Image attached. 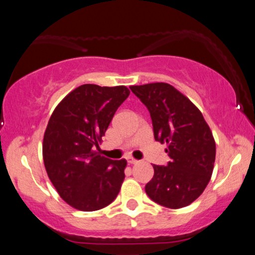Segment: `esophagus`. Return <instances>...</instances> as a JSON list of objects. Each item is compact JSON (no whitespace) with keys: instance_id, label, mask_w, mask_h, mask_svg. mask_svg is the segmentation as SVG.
Here are the masks:
<instances>
[{"instance_id":"34e87169","label":"esophagus","mask_w":255,"mask_h":255,"mask_svg":"<svg viewBox=\"0 0 255 255\" xmlns=\"http://www.w3.org/2000/svg\"><path fill=\"white\" fill-rule=\"evenodd\" d=\"M126 160H127L128 164H137L138 163L137 159H134L132 157H129V156L126 157Z\"/></svg>"}]
</instances>
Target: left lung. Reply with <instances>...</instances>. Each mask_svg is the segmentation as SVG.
<instances>
[{
    "mask_svg": "<svg viewBox=\"0 0 255 255\" xmlns=\"http://www.w3.org/2000/svg\"><path fill=\"white\" fill-rule=\"evenodd\" d=\"M151 117L156 141L166 143V166L153 164L145 193L160 206L178 209L202 194L214 170L216 144L200 110L167 83L130 87Z\"/></svg>",
    "mask_w": 255,
    "mask_h": 255,
    "instance_id": "obj_1",
    "label": "left lung"
}]
</instances>
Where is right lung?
Segmentation results:
<instances>
[{
	"label": "right lung",
	"mask_w": 255,
	"mask_h": 255,
	"mask_svg": "<svg viewBox=\"0 0 255 255\" xmlns=\"http://www.w3.org/2000/svg\"><path fill=\"white\" fill-rule=\"evenodd\" d=\"M129 93L124 85H81L48 121L42 143L46 171L61 198L78 210H99L119 194L126 159L112 160L95 149Z\"/></svg>",
	"instance_id": "add662e5"
}]
</instances>
